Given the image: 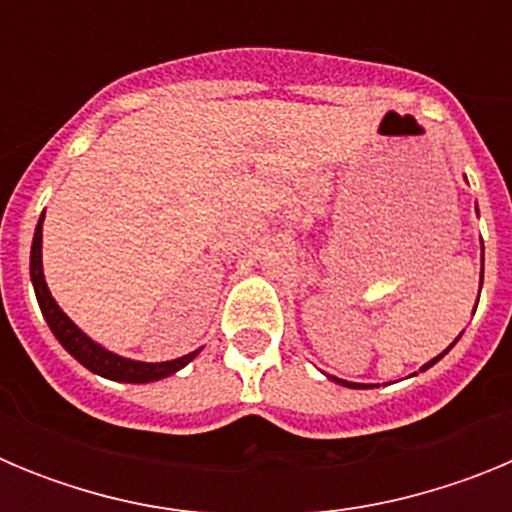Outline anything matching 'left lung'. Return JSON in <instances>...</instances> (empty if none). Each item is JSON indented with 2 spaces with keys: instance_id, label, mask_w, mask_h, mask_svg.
I'll use <instances>...</instances> for the list:
<instances>
[{
  "instance_id": "1",
  "label": "left lung",
  "mask_w": 512,
  "mask_h": 512,
  "mask_svg": "<svg viewBox=\"0 0 512 512\" xmlns=\"http://www.w3.org/2000/svg\"><path fill=\"white\" fill-rule=\"evenodd\" d=\"M456 341H459V338H456ZM454 341V343H456ZM454 343H451V346H454ZM449 346V348H451ZM449 348H446V351H443V354L441 356H446V354H449ZM441 356H436V359H431V361H428V364H425L423 366V369H420V372H425V369H431V366L433 364H436V361L438 359H441ZM333 382H338V384H343V387H366V384H356V382H343V379H338V377H333ZM369 387H372V384H369Z\"/></svg>"
}]
</instances>
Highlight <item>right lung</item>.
<instances>
[{"label":"right lung","mask_w":512,"mask_h":512,"mask_svg":"<svg viewBox=\"0 0 512 512\" xmlns=\"http://www.w3.org/2000/svg\"><path fill=\"white\" fill-rule=\"evenodd\" d=\"M40 241H43V215H40V223L35 228L33 238V251H30V277H33L35 297H38V305L43 310V318L51 325L53 336L61 341V346L74 356L76 361L92 369V372L102 374L107 379H117V382H156V379H164L169 374L179 372L182 366H187L194 356L200 351H192V354L182 356V359L174 361H161V364H146V361H130L122 359V356L112 354V351H104L102 346L87 338L66 318V312L56 305V300L48 292V284L43 279V261H40Z\"/></svg>","instance_id":"1"}]
</instances>
